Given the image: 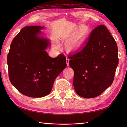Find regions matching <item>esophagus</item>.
<instances>
[{
  "mask_svg": "<svg viewBox=\"0 0 127 127\" xmlns=\"http://www.w3.org/2000/svg\"><path fill=\"white\" fill-rule=\"evenodd\" d=\"M69 58L68 57V56L66 57V64H67V66H69Z\"/></svg>",
  "mask_w": 127,
  "mask_h": 127,
  "instance_id": "1",
  "label": "esophagus"
}]
</instances>
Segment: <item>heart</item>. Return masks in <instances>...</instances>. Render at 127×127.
<instances>
[{"label":"heart","instance_id":"obj_1","mask_svg":"<svg viewBox=\"0 0 127 127\" xmlns=\"http://www.w3.org/2000/svg\"><path fill=\"white\" fill-rule=\"evenodd\" d=\"M89 33V31L87 27H83L78 32L76 35L72 38L70 39L66 44V47L70 51L77 50L82 46V45L85 42ZM73 33L68 34L66 36L69 37L71 36ZM57 46V45H56Z\"/></svg>","mask_w":127,"mask_h":127}]
</instances>
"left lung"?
<instances>
[{
  "label": "left lung",
  "mask_w": 127,
  "mask_h": 127,
  "mask_svg": "<svg viewBox=\"0 0 127 127\" xmlns=\"http://www.w3.org/2000/svg\"><path fill=\"white\" fill-rule=\"evenodd\" d=\"M73 84L79 96L93 98L111 85L118 64L117 45L107 28H94L81 50L68 56Z\"/></svg>",
  "instance_id": "left-lung-1"
}]
</instances>
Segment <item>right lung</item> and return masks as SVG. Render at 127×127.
<instances>
[{
  "instance_id": "1",
  "label": "right lung",
  "mask_w": 127,
  "mask_h": 127,
  "mask_svg": "<svg viewBox=\"0 0 127 127\" xmlns=\"http://www.w3.org/2000/svg\"><path fill=\"white\" fill-rule=\"evenodd\" d=\"M43 28H23L13 39L7 55L11 83L23 95L32 98L49 94L56 78L66 66L63 54L52 58L45 51L50 42L39 36Z\"/></svg>"
}]
</instances>
